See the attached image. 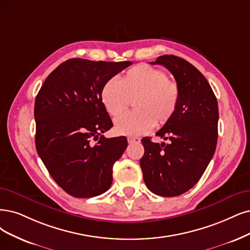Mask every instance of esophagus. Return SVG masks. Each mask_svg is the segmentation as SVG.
<instances>
[{"label":"esophagus","mask_w":250,"mask_h":250,"mask_svg":"<svg viewBox=\"0 0 250 250\" xmlns=\"http://www.w3.org/2000/svg\"><path fill=\"white\" fill-rule=\"evenodd\" d=\"M128 143H140V139L137 137H127Z\"/></svg>","instance_id":"1"}]
</instances>
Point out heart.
<instances>
[{
	"label": "heart",
	"instance_id": "b5f03b06",
	"mask_svg": "<svg viewBox=\"0 0 250 250\" xmlns=\"http://www.w3.org/2000/svg\"><path fill=\"white\" fill-rule=\"evenodd\" d=\"M134 99L136 111L114 120L117 134L139 136L165 125L176 111L179 87L164 70L143 63L128 70L120 81L110 78L101 90L102 103L112 116L122 114Z\"/></svg>",
	"mask_w": 250,
	"mask_h": 250
}]
</instances>
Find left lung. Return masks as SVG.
<instances>
[{
	"label": "left lung",
	"mask_w": 250,
	"mask_h": 250,
	"mask_svg": "<svg viewBox=\"0 0 250 250\" xmlns=\"http://www.w3.org/2000/svg\"><path fill=\"white\" fill-rule=\"evenodd\" d=\"M151 64H163L179 87L174 115L155 135L168 143L141 140L143 179L150 191L176 197L200 180L213 156L217 143L218 105L209 82L190 62L175 55H162Z\"/></svg>",
	"instance_id": "obj_1"
}]
</instances>
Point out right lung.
<instances>
[{
    "label": "right lung",
    "instance_id": "obj_1",
    "mask_svg": "<svg viewBox=\"0 0 250 250\" xmlns=\"http://www.w3.org/2000/svg\"><path fill=\"white\" fill-rule=\"evenodd\" d=\"M130 64L68 60L49 74L36 97L37 152L53 180L73 197H96L111 187L113 165L127 141L102 135L113 124L101 90Z\"/></svg>",
    "mask_w": 250,
    "mask_h": 250
}]
</instances>
